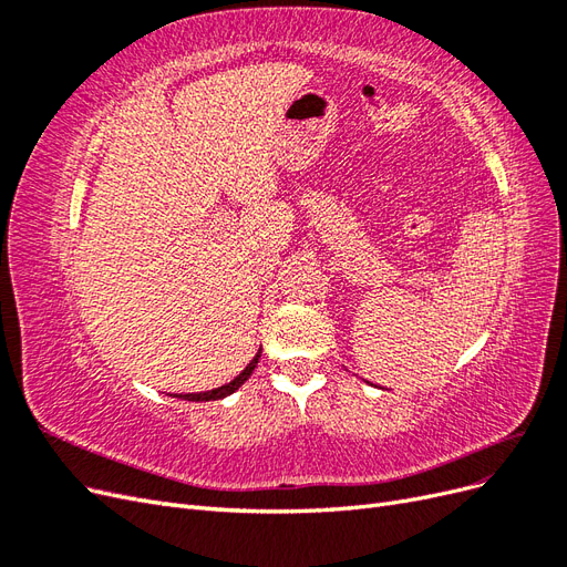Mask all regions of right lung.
<instances>
[{
  "label": "right lung",
  "instance_id": "add662e5",
  "mask_svg": "<svg viewBox=\"0 0 567 567\" xmlns=\"http://www.w3.org/2000/svg\"><path fill=\"white\" fill-rule=\"evenodd\" d=\"M260 350H262V348H260ZM257 362H260V352H257V354L250 359V364H248L241 373H238L231 383L221 385V388H215V390H208V392H188V394H177V398H179V400H188V402H208V400H221V398H227V394L236 392L238 388H241V385L250 379V373L255 371Z\"/></svg>",
  "mask_w": 567,
  "mask_h": 567
}]
</instances>
